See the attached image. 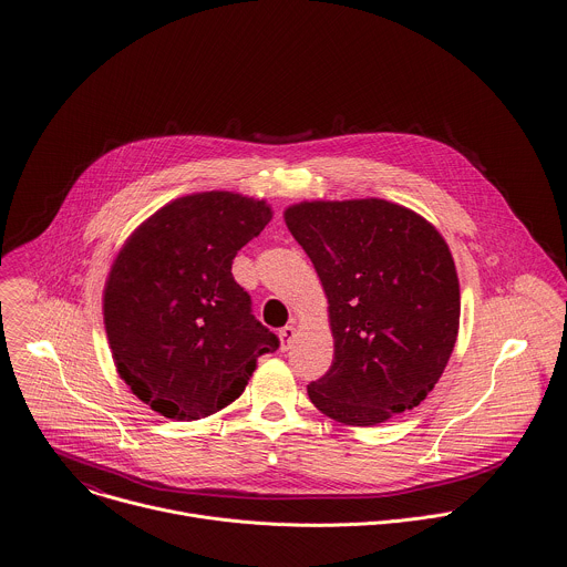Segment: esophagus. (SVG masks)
Masks as SVG:
<instances>
[{
    "mask_svg": "<svg viewBox=\"0 0 567 567\" xmlns=\"http://www.w3.org/2000/svg\"><path fill=\"white\" fill-rule=\"evenodd\" d=\"M280 349L282 351H287L289 347H291V342H293V338H296V327L293 324H287V327H282L280 329Z\"/></svg>",
    "mask_w": 567,
    "mask_h": 567,
    "instance_id": "1",
    "label": "esophagus"
}]
</instances>
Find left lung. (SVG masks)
Wrapping results in <instances>:
<instances>
[{"label": "left lung", "instance_id": "left-lung-1", "mask_svg": "<svg viewBox=\"0 0 567 567\" xmlns=\"http://www.w3.org/2000/svg\"><path fill=\"white\" fill-rule=\"evenodd\" d=\"M329 302L333 362L307 385L329 419L371 427L419 408L454 351L461 289L445 238L381 198L285 209Z\"/></svg>", "mask_w": 567, "mask_h": 567}]
</instances>
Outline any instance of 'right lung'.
<instances>
[{"label":"right lung","instance_id":"1","mask_svg":"<svg viewBox=\"0 0 567 567\" xmlns=\"http://www.w3.org/2000/svg\"><path fill=\"white\" fill-rule=\"evenodd\" d=\"M265 200L182 196L146 218L104 285V327L120 379L153 412L200 421L231 405L278 338L234 280L236 254L269 225Z\"/></svg>","mask_w":567,"mask_h":567}]
</instances>
